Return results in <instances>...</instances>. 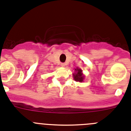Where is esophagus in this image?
<instances>
[{
    "mask_svg": "<svg viewBox=\"0 0 131 131\" xmlns=\"http://www.w3.org/2000/svg\"><path fill=\"white\" fill-rule=\"evenodd\" d=\"M61 67H65V65H66V64H64V63H61Z\"/></svg>",
    "mask_w": 131,
    "mask_h": 131,
    "instance_id": "1",
    "label": "esophagus"
}]
</instances>
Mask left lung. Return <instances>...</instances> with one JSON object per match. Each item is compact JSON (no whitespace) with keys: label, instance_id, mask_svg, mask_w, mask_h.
<instances>
[{"label":"left lung","instance_id":"8db88e82","mask_svg":"<svg viewBox=\"0 0 131 131\" xmlns=\"http://www.w3.org/2000/svg\"><path fill=\"white\" fill-rule=\"evenodd\" d=\"M75 72H76L73 74V76H74V79L75 81L79 82H82L84 80V76H83V73H82V69L77 68L75 69Z\"/></svg>","mask_w":131,"mask_h":131}]
</instances>
